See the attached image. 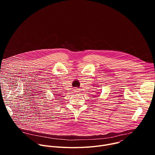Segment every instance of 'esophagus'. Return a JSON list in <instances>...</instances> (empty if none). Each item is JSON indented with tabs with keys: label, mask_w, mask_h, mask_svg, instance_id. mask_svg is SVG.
I'll list each match as a JSON object with an SVG mask.
<instances>
[{
	"label": "esophagus",
	"mask_w": 155,
	"mask_h": 155,
	"mask_svg": "<svg viewBox=\"0 0 155 155\" xmlns=\"http://www.w3.org/2000/svg\"><path fill=\"white\" fill-rule=\"evenodd\" d=\"M75 91L76 93H78V89H75Z\"/></svg>",
	"instance_id": "obj_1"
}]
</instances>
